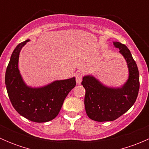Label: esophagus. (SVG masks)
<instances>
[{
    "label": "esophagus",
    "instance_id": "esophagus-1",
    "mask_svg": "<svg viewBox=\"0 0 149 149\" xmlns=\"http://www.w3.org/2000/svg\"><path fill=\"white\" fill-rule=\"evenodd\" d=\"M82 79H83V74L81 73H77L76 74V83L78 84H80L81 83Z\"/></svg>",
    "mask_w": 149,
    "mask_h": 149
}]
</instances>
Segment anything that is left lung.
Instances as JSON below:
<instances>
[{
    "label": "left lung",
    "instance_id": "8db88e82",
    "mask_svg": "<svg viewBox=\"0 0 149 149\" xmlns=\"http://www.w3.org/2000/svg\"><path fill=\"white\" fill-rule=\"evenodd\" d=\"M127 61L129 78L122 88H112L103 86L93 76L83 78L81 85L85 88L84 105L87 115L98 122L112 121L125 113L136 102L140 82L137 64L128 48L120 42H114Z\"/></svg>",
    "mask_w": 149,
    "mask_h": 149
}]
</instances>
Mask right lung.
<instances>
[{"label": "right lung", "mask_w": 149, "mask_h": 149, "mask_svg": "<svg viewBox=\"0 0 149 149\" xmlns=\"http://www.w3.org/2000/svg\"><path fill=\"white\" fill-rule=\"evenodd\" d=\"M29 40L16 46L6 71L5 83L12 105L16 112L35 123L53 120L59 113L65 97L76 86V79L56 81L45 87L32 88L26 86L18 68L21 49Z\"/></svg>", "instance_id": "obj_1"}]
</instances>
